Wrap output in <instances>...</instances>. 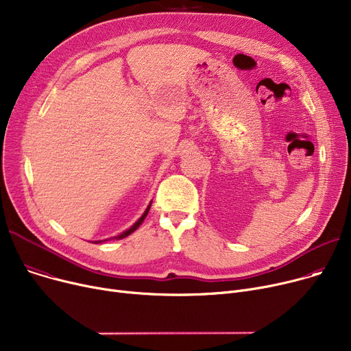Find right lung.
Wrapping results in <instances>:
<instances>
[{
    "label": "right lung",
    "instance_id": "add662e5",
    "mask_svg": "<svg viewBox=\"0 0 351 351\" xmlns=\"http://www.w3.org/2000/svg\"><path fill=\"white\" fill-rule=\"evenodd\" d=\"M150 206H152V202L149 204V206L146 208V210L143 212V215L142 217L139 218V221L138 222H134V225L133 226H130L128 230H125V232H122L121 234H118V236H114V237H111V239H117V240H119V239H123V237H126V236H129L130 233H133L134 230H136L141 225H142V222L145 221V218L147 217V213H149V209H150ZM111 239H105V240H98V241H93V243H102V241H106V240H111Z\"/></svg>",
    "mask_w": 351,
    "mask_h": 351
}]
</instances>
